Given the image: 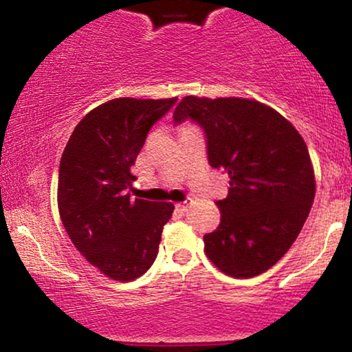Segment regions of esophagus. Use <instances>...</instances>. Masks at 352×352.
<instances>
[{"mask_svg":"<svg viewBox=\"0 0 352 352\" xmlns=\"http://www.w3.org/2000/svg\"><path fill=\"white\" fill-rule=\"evenodd\" d=\"M190 205H192V199H187L185 201H182V204H177V210H180V212H187Z\"/></svg>","mask_w":352,"mask_h":352,"instance_id":"esophagus-1","label":"esophagus"}]
</instances>
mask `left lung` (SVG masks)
<instances>
[{"label": "left lung", "mask_w": 352, "mask_h": 352, "mask_svg": "<svg viewBox=\"0 0 352 352\" xmlns=\"http://www.w3.org/2000/svg\"><path fill=\"white\" fill-rule=\"evenodd\" d=\"M185 119L204 129L210 165L230 177L205 253L228 276H258L285 256L309 215L316 184L306 142L280 112L252 99L187 96L173 112L175 124Z\"/></svg>", "instance_id": "1"}]
</instances>
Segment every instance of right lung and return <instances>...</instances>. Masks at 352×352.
Wrapping results in <instances>:
<instances>
[{
  "instance_id": "1",
  "label": "right lung",
  "mask_w": 352,
  "mask_h": 352,
  "mask_svg": "<svg viewBox=\"0 0 352 352\" xmlns=\"http://www.w3.org/2000/svg\"><path fill=\"white\" fill-rule=\"evenodd\" d=\"M177 102L112 99L76 125L59 164L60 221L80 254L116 281H132L151 268L173 204L132 200L131 167L148 131Z\"/></svg>"
}]
</instances>
